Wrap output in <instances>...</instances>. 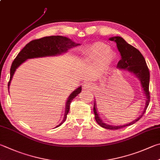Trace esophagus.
<instances>
[{"label":"esophagus","instance_id":"esophagus-1","mask_svg":"<svg viewBox=\"0 0 160 160\" xmlns=\"http://www.w3.org/2000/svg\"><path fill=\"white\" fill-rule=\"evenodd\" d=\"M91 87H92L91 83L89 82H86L85 84H84V88H85V89L89 88H91Z\"/></svg>","mask_w":160,"mask_h":160}]
</instances>
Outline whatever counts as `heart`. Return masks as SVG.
Segmentation results:
<instances>
[{
  "label": "heart",
  "instance_id": "1",
  "mask_svg": "<svg viewBox=\"0 0 160 160\" xmlns=\"http://www.w3.org/2000/svg\"><path fill=\"white\" fill-rule=\"evenodd\" d=\"M109 48L103 43H97L88 52V57L93 59H98L106 54Z\"/></svg>",
  "mask_w": 160,
  "mask_h": 160
}]
</instances>
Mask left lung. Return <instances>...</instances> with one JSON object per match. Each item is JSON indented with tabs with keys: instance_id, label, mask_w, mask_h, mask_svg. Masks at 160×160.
I'll use <instances>...</instances> for the list:
<instances>
[{
	"instance_id": "8db88e82",
	"label": "left lung",
	"mask_w": 160,
	"mask_h": 160,
	"mask_svg": "<svg viewBox=\"0 0 160 160\" xmlns=\"http://www.w3.org/2000/svg\"><path fill=\"white\" fill-rule=\"evenodd\" d=\"M111 41H115L117 44V47L119 52L121 55V59L119 61L117 67L118 68L123 69L129 71L132 73L134 74L140 80L141 87L143 89L144 94L146 95V107L142 114L136 118L135 120L131 122L129 124H124L120 126H112L110 124L104 123L102 120L100 118L98 112L97 111V103L94 101V112L95 115V120L99 124L101 127L108 129H119L127 126H130L134 124L138 120H140L143 115L144 112L149 105V102L150 100V92H149V83H150V72L149 69L148 68L146 60L142 54L139 52L138 50L133 47L129 43H127L120 36H115L109 38ZM95 100V99H94Z\"/></svg>"
}]
</instances>
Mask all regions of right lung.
<instances>
[{"mask_svg":"<svg viewBox=\"0 0 160 160\" xmlns=\"http://www.w3.org/2000/svg\"><path fill=\"white\" fill-rule=\"evenodd\" d=\"M79 45V43H75L68 38L61 36H47L40 39L32 40L27 45H26L21 52L17 54V56L12 63L10 68V78L9 82H8V89L10 88L11 80L12 79L13 75L16 69L26 60L38 57L57 56V55L64 53L69 49L76 47ZM81 91H82V87H80V88H78L77 89H75L69 96L66 103L64 118L62 122L56 127H59L64 122L69 110H70L71 103L74 99V98L80 94Z\"/></svg>","mask_w":160,"mask_h":160,"instance_id":"add662e5","label":"right lung"}]
</instances>
